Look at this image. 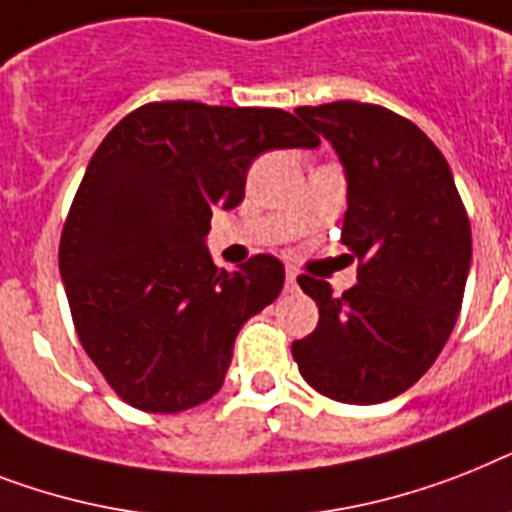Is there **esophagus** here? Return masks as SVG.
I'll use <instances>...</instances> for the list:
<instances>
[{"mask_svg":"<svg viewBox=\"0 0 512 512\" xmlns=\"http://www.w3.org/2000/svg\"><path fill=\"white\" fill-rule=\"evenodd\" d=\"M286 292H294L297 289V270L286 268Z\"/></svg>","mask_w":512,"mask_h":512,"instance_id":"34e87169","label":"esophagus"}]
</instances>
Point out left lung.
<instances>
[{"instance_id":"8db88e82","label":"left lung","mask_w":512,"mask_h":512,"mask_svg":"<svg viewBox=\"0 0 512 512\" xmlns=\"http://www.w3.org/2000/svg\"><path fill=\"white\" fill-rule=\"evenodd\" d=\"M294 112L342 160V244L357 257V284L339 297L328 281L297 278L321 318L292 344L294 363L323 397L376 405L410 389L450 339L471 223L450 165L413 120L350 99Z\"/></svg>"}]
</instances>
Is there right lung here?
Returning a JSON list of instances; mask_svg holds the SVG:
<instances>
[{
    "mask_svg": "<svg viewBox=\"0 0 512 512\" xmlns=\"http://www.w3.org/2000/svg\"><path fill=\"white\" fill-rule=\"evenodd\" d=\"M292 112L149 102L99 144L62 226L60 273L78 342L112 392L144 413H181L223 386L239 328L284 286L255 255L218 270L213 210L244 199L268 149L318 147Z\"/></svg>",
    "mask_w": 512,
    "mask_h": 512,
    "instance_id": "right-lung-1",
    "label": "right lung"
}]
</instances>
